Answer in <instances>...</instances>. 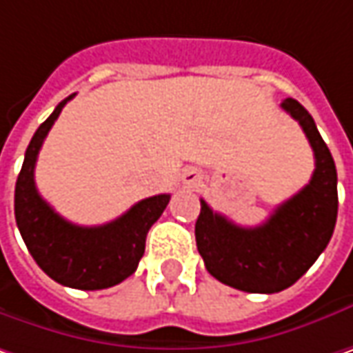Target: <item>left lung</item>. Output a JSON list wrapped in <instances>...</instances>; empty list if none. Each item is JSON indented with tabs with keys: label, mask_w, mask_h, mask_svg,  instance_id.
I'll return each instance as SVG.
<instances>
[{
	"label": "left lung",
	"mask_w": 353,
	"mask_h": 353,
	"mask_svg": "<svg viewBox=\"0 0 353 353\" xmlns=\"http://www.w3.org/2000/svg\"><path fill=\"white\" fill-rule=\"evenodd\" d=\"M281 106L302 126L314 152L308 185L256 227L235 225L203 199L195 223L197 251L209 274L245 292L272 294L292 286L326 249L338 217L336 163L314 118L299 100L286 99Z\"/></svg>",
	"instance_id": "1"
}]
</instances>
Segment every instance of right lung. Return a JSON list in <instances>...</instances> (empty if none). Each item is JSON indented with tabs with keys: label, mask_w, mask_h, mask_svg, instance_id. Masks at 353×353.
<instances>
[{
	"label": "right lung",
	"mask_w": 353,
	"mask_h": 353,
	"mask_svg": "<svg viewBox=\"0 0 353 353\" xmlns=\"http://www.w3.org/2000/svg\"><path fill=\"white\" fill-rule=\"evenodd\" d=\"M72 97L57 104L53 114L39 126L27 146L15 183V221L43 272L63 286L100 290L122 283L138 268L146 249L148 231L160 219L170 195L161 193L142 199L118 219L99 227L72 225L39 195L35 185L39 150Z\"/></svg>",
	"instance_id": "1"
}]
</instances>
